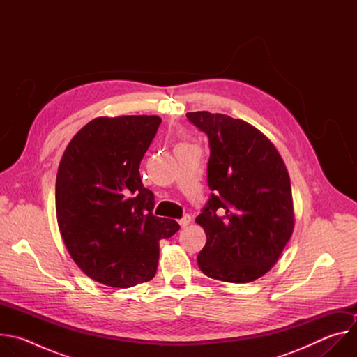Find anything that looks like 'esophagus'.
<instances>
[{"mask_svg":"<svg viewBox=\"0 0 357 357\" xmlns=\"http://www.w3.org/2000/svg\"><path fill=\"white\" fill-rule=\"evenodd\" d=\"M190 223V216L189 215H185L181 220H179V225H181V227H186Z\"/></svg>","mask_w":357,"mask_h":357,"instance_id":"obj_1","label":"esophagus"}]
</instances>
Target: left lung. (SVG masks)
Masks as SVG:
<instances>
[{
  "mask_svg": "<svg viewBox=\"0 0 357 357\" xmlns=\"http://www.w3.org/2000/svg\"><path fill=\"white\" fill-rule=\"evenodd\" d=\"M186 117L211 146L212 193L196 218L208 237L199 268L213 280L251 282L271 270L294 230L288 171L274 144L251 124L209 112Z\"/></svg>",
  "mask_w": 357,
  "mask_h": 357,
  "instance_id": "left-lung-1",
  "label": "left lung"
}]
</instances>
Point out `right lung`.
I'll use <instances>...</instances> for the list:
<instances>
[{
  "instance_id": "obj_1",
  "label": "right lung",
  "mask_w": 357,
  "mask_h": 357,
  "mask_svg": "<svg viewBox=\"0 0 357 357\" xmlns=\"http://www.w3.org/2000/svg\"><path fill=\"white\" fill-rule=\"evenodd\" d=\"M158 116L98 117L69 142L56 176V216L73 261L91 280L128 288L154 278L160 240L179 225L152 213L139 164Z\"/></svg>"
}]
</instances>
